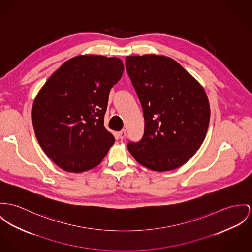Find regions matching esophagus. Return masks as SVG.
<instances>
[{"instance_id":"esophagus-1","label":"esophagus","mask_w":252,"mask_h":252,"mask_svg":"<svg viewBox=\"0 0 252 252\" xmlns=\"http://www.w3.org/2000/svg\"><path fill=\"white\" fill-rule=\"evenodd\" d=\"M118 135H119V138H120L121 140H124V139L126 138V129L121 130V131L118 133Z\"/></svg>"}]
</instances>
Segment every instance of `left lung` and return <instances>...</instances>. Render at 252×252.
Segmentation results:
<instances>
[{
  "label": "left lung",
  "mask_w": 252,
  "mask_h": 252,
  "mask_svg": "<svg viewBox=\"0 0 252 252\" xmlns=\"http://www.w3.org/2000/svg\"><path fill=\"white\" fill-rule=\"evenodd\" d=\"M126 67L142 104L145 130L127 149L156 172L184 165L201 146L210 105L203 87L179 63L164 56L126 57Z\"/></svg>",
  "instance_id": "obj_1"
}]
</instances>
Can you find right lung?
<instances>
[{
    "label": "right lung",
    "instance_id": "right-lung-1",
    "mask_svg": "<svg viewBox=\"0 0 252 252\" xmlns=\"http://www.w3.org/2000/svg\"><path fill=\"white\" fill-rule=\"evenodd\" d=\"M123 72L120 58L78 56L63 63L40 89L32 113L34 133L62 170L89 171L114 144L103 123L110 89Z\"/></svg>",
    "mask_w": 252,
    "mask_h": 252
}]
</instances>
